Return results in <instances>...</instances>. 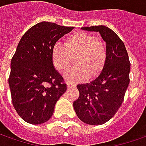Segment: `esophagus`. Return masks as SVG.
<instances>
[{"label":"esophagus","instance_id":"obj_1","mask_svg":"<svg viewBox=\"0 0 146 146\" xmlns=\"http://www.w3.org/2000/svg\"><path fill=\"white\" fill-rule=\"evenodd\" d=\"M67 86H68V87H73V86H75V83H70V82H68V83H67Z\"/></svg>","mask_w":146,"mask_h":146}]
</instances>
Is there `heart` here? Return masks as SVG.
Here are the masks:
<instances>
[{
  "instance_id": "obj_1",
  "label": "heart",
  "mask_w": 146,
  "mask_h": 146,
  "mask_svg": "<svg viewBox=\"0 0 146 146\" xmlns=\"http://www.w3.org/2000/svg\"><path fill=\"white\" fill-rule=\"evenodd\" d=\"M104 42L90 33L79 32L66 39L64 44L57 43L52 48V63L56 70L64 73L76 58L77 67L67 71L65 77L71 82L84 81L90 75L97 77L106 61Z\"/></svg>"
}]
</instances>
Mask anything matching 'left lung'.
Here are the masks:
<instances>
[{"mask_svg": "<svg viewBox=\"0 0 146 146\" xmlns=\"http://www.w3.org/2000/svg\"><path fill=\"white\" fill-rule=\"evenodd\" d=\"M98 32L106 43V61L94 81L79 84V97L73 102L79 119L89 125H102L113 117L124 100L129 83L130 63L125 44L109 28L99 25L83 27Z\"/></svg>", "mask_w": 146, "mask_h": 146, "instance_id": "8db88e82", "label": "left lung"}]
</instances>
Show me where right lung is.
<instances>
[{"instance_id":"right-lung-1","label":"right lung","mask_w":146,"mask_h":146,"mask_svg":"<svg viewBox=\"0 0 146 146\" xmlns=\"http://www.w3.org/2000/svg\"><path fill=\"white\" fill-rule=\"evenodd\" d=\"M73 29L43 21L21 37L11 60L9 84L14 108L28 123L48 121L67 90L64 79L53 66L52 48Z\"/></svg>"}]
</instances>
